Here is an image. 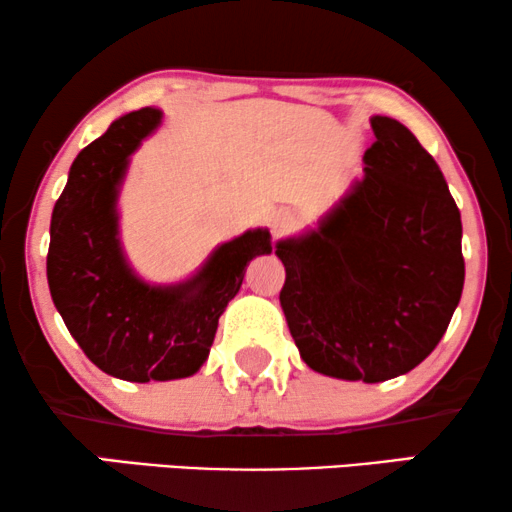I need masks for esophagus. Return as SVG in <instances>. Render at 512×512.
<instances>
[{
    "instance_id": "1",
    "label": "esophagus",
    "mask_w": 512,
    "mask_h": 512,
    "mask_svg": "<svg viewBox=\"0 0 512 512\" xmlns=\"http://www.w3.org/2000/svg\"><path fill=\"white\" fill-rule=\"evenodd\" d=\"M291 226H293V214L286 212V209H282V212H277L270 219V230H272V235H275V237L284 235Z\"/></svg>"
}]
</instances>
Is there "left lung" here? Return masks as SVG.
<instances>
[{
	"mask_svg": "<svg viewBox=\"0 0 512 512\" xmlns=\"http://www.w3.org/2000/svg\"><path fill=\"white\" fill-rule=\"evenodd\" d=\"M370 125L377 142L363 153V177L275 254L300 359L375 384L436 349L464 289V256L461 214L431 153L394 118Z\"/></svg>",
	"mask_w": 512,
	"mask_h": 512,
	"instance_id": "8db88e82",
	"label": "left lung"
}]
</instances>
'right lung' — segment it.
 Listing matches in <instances>:
<instances>
[{
	"label": "right lung",
	"mask_w": 512,
	"mask_h": 512,
	"mask_svg": "<svg viewBox=\"0 0 512 512\" xmlns=\"http://www.w3.org/2000/svg\"><path fill=\"white\" fill-rule=\"evenodd\" d=\"M160 123L156 107L116 118L76 156L51 216L46 275L55 310L88 359L125 382L198 373L247 265L272 251L270 230L249 228L179 282H146L132 268L118 200L132 153Z\"/></svg>",
	"instance_id": "1"
}]
</instances>
